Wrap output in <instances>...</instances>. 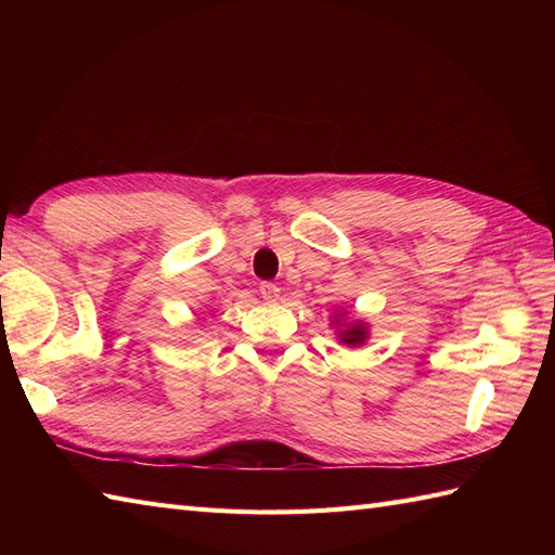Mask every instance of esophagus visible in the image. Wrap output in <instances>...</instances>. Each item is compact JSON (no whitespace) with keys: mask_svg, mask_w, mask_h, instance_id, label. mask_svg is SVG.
<instances>
[{"mask_svg":"<svg viewBox=\"0 0 555 555\" xmlns=\"http://www.w3.org/2000/svg\"><path fill=\"white\" fill-rule=\"evenodd\" d=\"M259 296H262L264 300H276L279 298V286L271 284V281H262V284H259Z\"/></svg>","mask_w":555,"mask_h":555,"instance_id":"obj_1","label":"esophagus"}]
</instances>
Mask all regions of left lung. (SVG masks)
Returning <instances> with one entry per match:
<instances>
[{
	"label": "left lung",
	"instance_id": "obj_1",
	"mask_svg": "<svg viewBox=\"0 0 555 555\" xmlns=\"http://www.w3.org/2000/svg\"><path fill=\"white\" fill-rule=\"evenodd\" d=\"M364 338H367V332H364L362 324H352L344 334H340V340H344L346 346H360L364 344Z\"/></svg>",
	"mask_w": 555,
	"mask_h": 555
}]
</instances>
